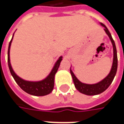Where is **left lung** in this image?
I'll return each instance as SVG.
<instances>
[{
  "mask_svg": "<svg viewBox=\"0 0 124 124\" xmlns=\"http://www.w3.org/2000/svg\"><path fill=\"white\" fill-rule=\"evenodd\" d=\"M101 25L104 27V30L108 34V36H109L110 41L112 42V46H113V62H112V68L110 70V73L105 79H103L102 81H101L99 83H95V84H86V83H81L79 79L76 77V76L72 72V71L70 70V73L73 79L75 88H77V90H79L80 93H83L86 95H97L104 92L112 83V81L115 77V74L117 73L118 60H117V49H116L115 41L112 39V36L106 26L103 23H101Z\"/></svg>",
  "mask_w": 124,
  "mask_h": 124,
  "instance_id": "left-lung-1",
  "label": "left lung"
}]
</instances>
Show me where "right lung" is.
<instances>
[{
	"label": "right lung",
	"instance_id": "right-lung-1",
	"mask_svg": "<svg viewBox=\"0 0 124 124\" xmlns=\"http://www.w3.org/2000/svg\"><path fill=\"white\" fill-rule=\"evenodd\" d=\"M14 36V35H13ZM10 41L9 43V47H8V52H7V62H8V66L9 68V71L11 72V74L16 83L20 86L23 90H24L25 93H28L31 95L34 96H45L48 94H50L54 85V76L56 73L57 70L59 69L60 65V63L62 61V56H60L59 59L57 60L50 74L45 78V79L40 81H28L23 80L21 78H20L18 76H17L16 74L14 72L12 69V65L10 63V59H9V50H10V46L12 43V39Z\"/></svg>",
	"mask_w": 124,
	"mask_h": 124
}]
</instances>
